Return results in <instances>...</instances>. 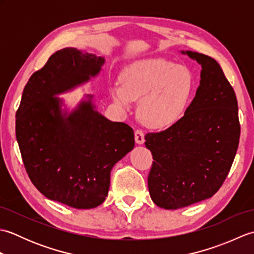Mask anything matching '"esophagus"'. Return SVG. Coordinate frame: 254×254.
Instances as JSON below:
<instances>
[{
  "label": "esophagus",
  "instance_id": "34e87169",
  "mask_svg": "<svg viewBox=\"0 0 254 254\" xmlns=\"http://www.w3.org/2000/svg\"><path fill=\"white\" fill-rule=\"evenodd\" d=\"M134 135H135V142L137 144H144L145 142V137H144V132L142 130H135V133H134Z\"/></svg>",
  "mask_w": 254,
  "mask_h": 254
}]
</instances>
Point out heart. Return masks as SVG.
<instances>
[{
	"instance_id": "heart-1",
	"label": "heart",
	"mask_w": 254,
	"mask_h": 254,
	"mask_svg": "<svg viewBox=\"0 0 254 254\" xmlns=\"http://www.w3.org/2000/svg\"><path fill=\"white\" fill-rule=\"evenodd\" d=\"M122 84L111 87V97L123 109L139 98L138 113L146 126L168 127L186 115L195 88L190 68L163 58L131 64L121 75Z\"/></svg>"
}]
</instances>
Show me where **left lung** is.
Returning <instances> with one entry per match:
<instances>
[{
    "mask_svg": "<svg viewBox=\"0 0 254 254\" xmlns=\"http://www.w3.org/2000/svg\"><path fill=\"white\" fill-rule=\"evenodd\" d=\"M182 53L202 65L195 97L177 123L145 135L154 159L149 194L165 209L212 197L228 175L240 137L238 101L222 67L202 53Z\"/></svg>",
    "mask_w": 254,
    "mask_h": 254,
    "instance_id": "1",
    "label": "left lung"
}]
</instances>
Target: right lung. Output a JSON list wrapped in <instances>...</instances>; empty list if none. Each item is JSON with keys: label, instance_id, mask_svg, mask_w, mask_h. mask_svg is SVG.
Segmentation results:
<instances>
[{"label": "right lung", "instance_id": "right-lung-1", "mask_svg": "<svg viewBox=\"0 0 254 254\" xmlns=\"http://www.w3.org/2000/svg\"><path fill=\"white\" fill-rule=\"evenodd\" d=\"M104 63L75 48L57 51L31 75L16 112V138L32 185L77 209L105 201L112 167L135 143L132 127L101 116L91 96L68 115L56 97L96 76Z\"/></svg>", "mask_w": 254, "mask_h": 254}]
</instances>
